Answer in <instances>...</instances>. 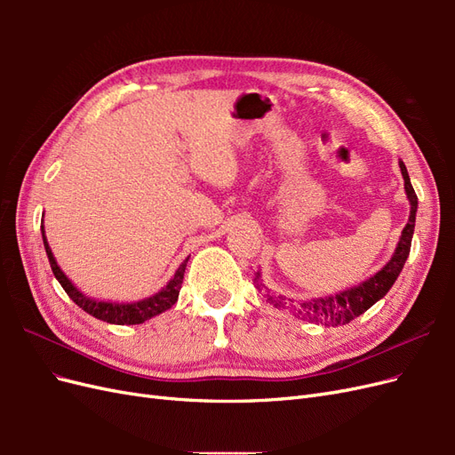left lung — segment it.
I'll return each instance as SVG.
<instances>
[{"label": "left lung", "instance_id": "1", "mask_svg": "<svg viewBox=\"0 0 455 455\" xmlns=\"http://www.w3.org/2000/svg\"><path fill=\"white\" fill-rule=\"evenodd\" d=\"M398 167H401L403 178H404V189L410 201V218L408 224L403 229L401 241H398L393 258L379 269L374 277L366 279L359 286L347 288L336 296H324V298H313V299H301L299 304H292L286 301L283 296H273L266 294L267 301L271 306L279 307V309H291L294 316L301 321L315 323V324H323V326H341L347 324L356 316L363 315L366 309L376 304L378 299H381L385 294L389 292V288L395 284L396 277L401 275L406 258L410 254V246H411V235H414V228H416V212H418V196L414 188H411L408 171L404 167L403 161H398ZM254 286L261 292L266 288V284L261 283L259 273H256L254 277Z\"/></svg>", "mask_w": 455, "mask_h": 455}]
</instances>
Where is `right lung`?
<instances>
[{
  "mask_svg": "<svg viewBox=\"0 0 455 455\" xmlns=\"http://www.w3.org/2000/svg\"><path fill=\"white\" fill-rule=\"evenodd\" d=\"M41 235H44L45 252H47V258H49V264H51L54 277H57V281L62 284L66 294L70 296L81 309L87 311L92 316H96V319H100V321L109 323V324H140V323L151 319V316H156L163 311L171 309L176 304L178 294H180L184 273H186V266H188L189 258H186L182 261V266L176 269L174 277L167 283V286L161 288L157 294L144 298L140 301H132V304H116V301L92 299V298H87L84 292H79L77 288L72 284V281L62 273V269L57 264V259H54L44 228H41Z\"/></svg>",
  "mask_w": 455,
  "mask_h": 455,
  "instance_id": "add662e5",
  "label": "right lung"
}]
</instances>
